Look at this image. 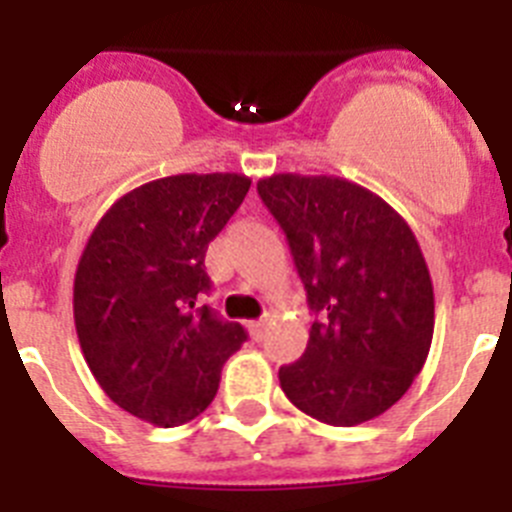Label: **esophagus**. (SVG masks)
Segmentation results:
<instances>
[{"label": "esophagus", "mask_w": 512, "mask_h": 512, "mask_svg": "<svg viewBox=\"0 0 512 512\" xmlns=\"http://www.w3.org/2000/svg\"><path fill=\"white\" fill-rule=\"evenodd\" d=\"M264 330L266 320H251V323H248V333H251L253 341H261V338H264Z\"/></svg>", "instance_id": "34e87169"}]
</instances>
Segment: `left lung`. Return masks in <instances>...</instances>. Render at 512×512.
<instances>
[{
    "instance_id": "left-lung-1",
    "label": "left lung",
    "mask_w": 512,
    "mask_h": 512,
    "mask_svg": "<svg viewBox=\"0 0 512 512\" xmlns=\"http://www.w3.org/2000/svg\"><path fill=\"white\" fill-rule=\"evenodd\" d=\"M256 189L318 315L300 361L279 369L284 395L328 425L377 418L410 390L433 338V284L413 230L341 176L274 174Z\"/></svg>"
}]
</instances>
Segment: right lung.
<instances>
[{
	"instance_id": "right-lung-1",
	"label": "right lung",
	"mask_w": 512,
	"mask_h": 512,
	"mask_svg": "<svg viewBox=\"0 0 512 512\" xmlns=\"http://www.w3.org/2000/svg\"><path fill=\"white\" fill-rule=\"evenodd\" d=\"M243 174H176L133 189L89 235L74 279L81 351L107 397L153 425H182L212 402L243 346L241 323L210 305V241L241 207Z\"/></svg>"
}]
</instances>
